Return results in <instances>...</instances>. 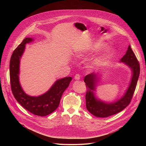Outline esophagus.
I'll use <instances>...</instances> for the list:
<instances>
[{
	"mask_svg": "<svg viewBox=\"0 0 146 146\" xmlns=\"http://www.w3.org/2000/svg\"><path fill=\"white\" fill-rule=\"evenodd\" d=\"M80 78H81V77H80V75L79 74H76L75 76H74V79L76 80H80Z\"/></svg>",
	"mask_w": 146,
	"mask_h": 146,
	"instance_id": "obj_1",
	"label": "esophagus"
}]
</instances>
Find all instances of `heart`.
<instances>
[{
    "label": "heart",
    "mask_w": 146,
    "mask_h": 146,
    "mask_svg": "<svg viewBox=\"0 0 146 146\" xmlns=\"http://www.w3.org/2000/svg\"><path fill=\"white\" fill-rule=\"evenodd\" d=\"M103 46V43L102 42H100V41L95 42L92 44L91 47V50L92 51H96L99 50L100 48H101V47ZM111 51L112 50L110 47H107L104 49L101 56L95 58L91 62L90 67L95 68V67H98L100 66L103 64V60H105V59L111 54Z\"/></svg>",
    "instance_id": "1"
}]
</instances>
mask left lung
Masks as SVG:
<instances>
[{
	"mask_svg": "<svg viewBox=\"0 0 146 146\" xmlns=\"http://www.w3.org/2000/svg\"><path fill=\"white\" fill-rule=\"evenodd\" d=\"M120 62L128 65L132 70V76L129 86L121 99L113 103H107L98 99L94 91H95L99 80L98 73L89 74L85 76L87 92L86 95V108L92 114L98 117H108L121 111L130 103L136 89L140 74V65L130 46L126 54L121 59Z\"/></svg>",
	"mask_w": 146,
	"mask_h": 146,
	"instance_id": "1",
	"label": "left lung"
}]
</instances>
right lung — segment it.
I'll return each instance as SVG.
<instances>
[{"instance_id": "1", "label": "right lung", "mask_w": 146, "mask_h": 146, "mask_svg": "<svg viewBox=\"0 0 146 146\" xmlns=\"http://www.w3.org/2000/svg\"><path fill=\"white\" fill-rule=\"evenodd\" d=\"M32 41L33 38L30 37L24 38L13 52L10 62L11 88L14 98L24 108L35 115L46 116L52 113L59 106L62 95L69 86L72 78L66 77L56 80L51 88L41 95L31 96L27 95L19 81V62L25 44Z\"/></svg>"}]
</instances>
